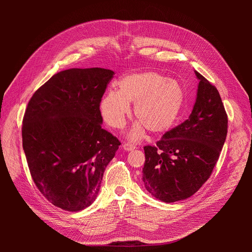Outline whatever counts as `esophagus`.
<instances>
[{"label":"esophagus","instance_id":"obj_1","mask_svg":"<svg viewBox=\"0 0 252 252\" xmlns=\"http://www.w3.org/2000/svg\"><path fill=\"white\" fill-rule=\"evenodd\" d=\"M135 149H136V147L134 145H132V143H130V142H125L124 143V150L125 151L130 152V151H133Z\"/></svg>","mask_w":252,"mask_h":252}]
</instances>
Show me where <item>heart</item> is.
Segmentation results:
<instances>
[{"instance_id": "obj_1", "label": "heart", "mask_w": 252, "mask_h": 252, "mask_svg": "<svg viewBox=\"0 0 252 252\" xmlns=\"http://www.w3.org/2000/svg\"><path fill=\"white\" fill-rule=\"evenodd\" d=\"M138 120L131 131L132 138L142 135L145 127L153 133L171 128L178 121L186 102L183 85L156 70L130 73L119 82V91L110 90L100 101V113L111 126L120 128L130 113Z\"/></svg>"}]
</instances>
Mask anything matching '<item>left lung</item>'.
<instances>
[{
    "instance_id": "1",
    "label": "left lung",
    "mask_w": 252,
    "mask_h": 252,
    "mask_svg": "<svg viewBox=\"0 0 252 252\" xmlns=\"http://www.w3.org/2000/svg\"><path fill=\"white\" fill-rule=\"evenodd\" d=\"M197 97L189 118L146 146L142 182L164 202L186 199L207 181L227 134V114L220 94L198 71Z\"/></svg>"
}]
</instances>
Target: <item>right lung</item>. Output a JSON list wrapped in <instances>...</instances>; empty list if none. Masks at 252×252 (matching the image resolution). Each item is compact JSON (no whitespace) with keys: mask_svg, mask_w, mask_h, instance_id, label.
Wrapping results in <instances>:
<instances>
[{"mask_svg":"<svg viewBox=\"0 0 252 252\" xmlns=\"http://www.w3.org/2000/svg\"><path fill=\"white\" fill-rule=\"evenodd\" d=\"M100 67L69 68L34 92L26 109L23 149L32 181L55 206L80 211L96 198L121 141L101 127V97L114 77Z\"/></svg>","mask_w":252,"mask_h":252,"instance_id":"obj_1","label":"right lung"}]
</instances>
